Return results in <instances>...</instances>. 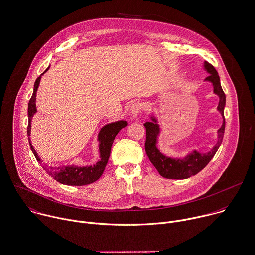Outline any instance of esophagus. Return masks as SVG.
Segmentation results:
<instances>
[{"label": "esophagus", "instance_id": "1", "mask_svg": "<svg viewBox=\"0 0 255 255\" xmlns=\"http://www.w3.org/2000/svg\"><path fill=\"white\" fill-rule=\"evenodd\" d=\"M142 110V104L140 102H135L130 109V115L132 119H136L138 117V115L140 114Z\"/></svg>", "mask_w": 255, "mask_h": 255}]
</instances>
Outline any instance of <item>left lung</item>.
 <instances>
[{"instance_id": "8db88e82", "label": "left lung", "mask_w": 255, "mask_h": 255, "mask_svg": "<svg viewBox=\"0 0 255 255\" xmlns=\"http://www.w3.org/2000/svg\"><path fill=\"white\" fill-rule=\"evenodd\" d=\"M203 69L206 73L209 74L204 82H209L213 86V93L219 98L217 110L223 117V123L217 131V143L210 151L206 153H200L194 149L183 157H172L165 155L157 146L158 138L161 134L157 116L153 112H151L149 114L151 121L144 123L147 132L145 150L153 166L162 177L168 179H186L195 175L209 163L222 144L225 132L224 109L226 106V96L221 87L220 77L215 68L208 62L204 61Z\"/></svg>"}]
</instances>
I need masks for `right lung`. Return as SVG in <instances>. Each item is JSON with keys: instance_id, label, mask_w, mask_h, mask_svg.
Returning a JSON list of instances; mask_svg holds the SVG:
<instances>
[{"instance_id": "obj_1", "label": "right lung", "mask_w": 255, "mask_h": 255, "mask_svg": "<svg viewBox=\"0 0 255 255\" xmlns=\"http://www.w3.org/2000/svg\"><path fill=\"white\" fill-rule=\"evenodd\" d=\"M50 66L36 79L34 83L33 94L28 102V126H27V136H30L31 131V119L33 115L37 112L36 109V93L40 84L41 77L49 70ZM128 122L125 120H118L114 122H110L105 124L99 135H98V142H99V152H100V159L94 165H86V166H79L76 164L70 165H63V166H48L45 163H42L41 158L39 157L38 153L34 150L32 144L30 143L29 139V146L34 154L35 158L38 162L42 163V167L46 170V172L53 177L55 180L62 184L66 185H74V186H82L91 184L97 181L103 173V170L107 164L111 146L116 135L119 133L121 129L126 127Z\"/></svg>"}]
</instances>
